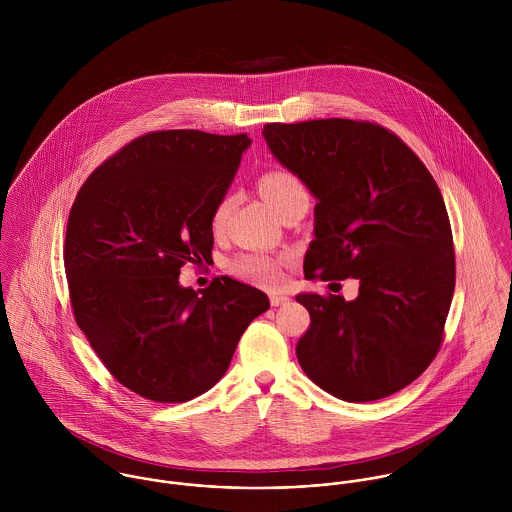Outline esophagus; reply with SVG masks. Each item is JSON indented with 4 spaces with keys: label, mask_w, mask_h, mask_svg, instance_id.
Segmentation results:
<instances>
[{
    "label": "esophagus",
    "mask_w": 512,
    "mask_h": 512,
    "mask_svg": "<svg viewBox=\"0 0 512 512\" xmlns=\"http://www.w3.org/2000/svg\"><path fill=\"white\" fill-rule=\"evenodd\" d=\"M270 305H272V307L290 305V297H286V295H280V293H272V295H270Z\"/></svg>",
    "instance_id": "obj_1"
}]
</instances>
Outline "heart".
<instances>
[{
	"mask_svg": "<svg viewBox=\"0 0 512 512\" xmlns=\"http://www.w3.org/2000/svg\"><path fill=\"white\" fill-rule=\"evenodd\" d=\"M258 187L260 193L264 195V199L272 205V209L280 215L286 207H290L299 199H309L307 195V187L303 185V181L288 169H272L260 175L258 179ZM232 195H222L213 213H211V226L215 232H219L224 228L226 219L230 215L232 209ZM228 270L236 276L242 278L246 282L252 284H260V286H280L284 280V260L282 258H274V256H266V254H242L238 258H234L228 266Z\"/></svg>",
	"mask_w": 512,
	"mask_h": 512,
	"instance_id": "1",
	"label": "heart"
}]
</instances>
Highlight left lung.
Returning <instances> with one entry per match:
<instances>
[{
    "label": "left lung",
    "mask_w": 512,
    "mask_h": 512,
    "mask_svg": "<svg viewBox=\"0 0 512 512\" xmlns=\"http://www.w3.org/2000/svg\"><path fill=\"white\" fill-rule=\"evenodd\" d=\"M272 153L319 201L307 280L361 282L359 297L301 293L303 372L347 402L386 398L436 359L455 288L438 183L394 132L366 120L266 124Z\"/></svg>",
    "instance_id": "1"
}]
</instances>
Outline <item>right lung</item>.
Masks as SVG:
<instances>
[{
    "label": "right lung",
    "mask_w": 512,
    "mask_h": 512,
    "mask_svg": "<svg viewBox=\"0 0 512 512\" xmlns=\"http://www.w3.org/2000/svg\"><path fill=\"white\" fill-rule=\"evenodd\" d=\"M248 134L147 132L96 167L74 199L65 272L74 319L108 372L153 402L213 388L266 293L220 276L197 295L181 268L213 260L211 213Z\"/></svg>",
    "instance_id": "1"
}]
</instances>
